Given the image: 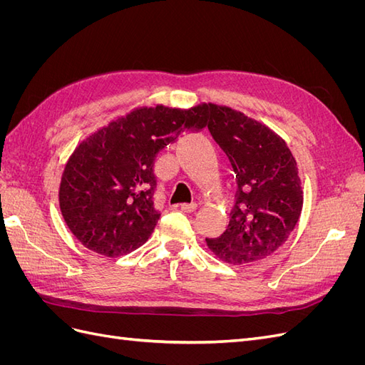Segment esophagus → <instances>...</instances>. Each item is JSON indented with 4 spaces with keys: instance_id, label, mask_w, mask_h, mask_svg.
<instances>
[{
    "instance_id": "34e87169",
    "label": "esophagus",
    "mask_w": 365,
    "mask_h": 365,
    "mask_svg": "<svg viewBox=\"0 0 365 365\" xmlns=\"http://www.w3.org/2000/svg\"><path fill=\"white\" fill-rule=\"evenodd\" d=\"M196 207H197L196 202H184V204H181V210H182V212H185V213H193L195 210H196Z\"/></svg>"
}]
</instances>
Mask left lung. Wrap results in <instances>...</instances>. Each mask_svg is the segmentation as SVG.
I'll return each mask as SVG.
<instances>
[{"mask_svg": "<svg viewBox=\"0 0 365 365\" xmlns=\"http://www.w3.org/2000/svg\"><path fill=\"white\" fill-rule=\"evenodd\" d=\"M208 111L207 128L235 170L236 193L227 230L205 242L222 262L250 264L277 251L300 219L297 161L268 126L228 106L208 103Z\"/></svg>", "mask_w": 365, "mask_h": 365, "instance_id": "8db88e82", "label": "left lung"}]
</instances>
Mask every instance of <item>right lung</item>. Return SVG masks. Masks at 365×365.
<instances>
[{"label": "right lung", "mask_w": 365, "mask_h": 365, "mask_svg": "<svg viewBox=\"0 0 365 365\" xmlns=\"http://www.w3.org/2000/svg\"><path fill=\"white\" fill-rule=\"evenodd\" d=\"M208 106L137 108L77 145L62 172L59 205L82 245L106 257L141 247L155 228L158 152L207 126Z\"/></svg>", "instance_id": "add662e5"}]
</instances>
